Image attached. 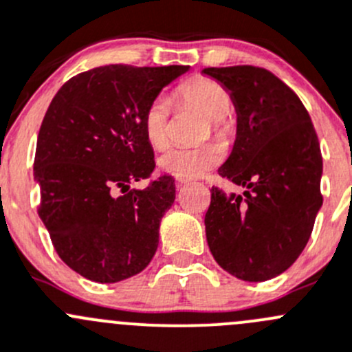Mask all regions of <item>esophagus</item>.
<instances>
[{"instance_id": "obj_1", "label": "esophagus", "mask_w": 352, "mask_h": 352, "mask_svg": "<svg viewBox=\"0 0 352 352\" xmlns=\"http://www.w3.org/2000/svg\"><path fill=\"white\" fill-rule=\"evenodd\" d=\"M177 184H187L189 182V179H184V177H175Z\"/></svg>"}]
</instances>
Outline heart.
<instances>
[{
	"instance_id": "1",
	"label": "heart",
	"mask_w": 352,
	"mask_h": 352,
	"mask_svg": "<svg viewBox=\"0 0 352 352\" xmlns=\"http://www.w3.org/2000/svg\"><path fill=\"white\" fill-rule=\"evenodd\" d=\"M179 96L199 108L210 118V127L214 134H223V118L230 113L232 98L220 82L208 77H196L180 87ZM168 117L170 100L166 96H156L146 107L142 115V132L146 141L155 149H162L168 142ZM223 156L225 148L217 141L197 146H172L160 156L158 166L170 175L194 179L214 168L221 163Z\"/></svg>"
}]
</instances>
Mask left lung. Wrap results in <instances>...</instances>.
Wrapping results in <instances>:
<instances>
[{
  "mask_svg": "<svg viewBox=\"0 0 352 352\" xmlns=\"http://www.w3.org/2000/svg\"><path fill=\"white\" fill-rule=\"evenodd\" d=\"M230 91L237 139L223 179L244 196L211 189L204 217L214 261L234 277L263 282L299 258L323 203L322 151L308 110L270 70L252 65L204 68Z\"/></svg>",
  "mask_w": 352,
  "mask_h": 352,
  "instance_id": "obj_1",
  "label": "left lung"
}]
</instances>
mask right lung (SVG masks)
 <instances>
[{
    "mask_svg": "<svg viewBox=\"0 0 352 352\" xmlns=\"http://www.w3.org/2000/svg\"><path fill=\"white\" fill-rule=\"evenodd\" d=\"M186 65H107L65 82L37 135V206L58 256L89 280L113 284L144 270L162 217L175 199L172 175L149 179L155 153L146 107ZM148 179L144 190L130 184Z\"/></svg>",
    "mask_w": 352,
    "mask_h": 352,
    "instance_id": "obj_1",
    "label": "right lung"
}]
</instances>
